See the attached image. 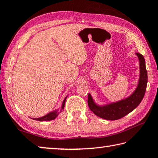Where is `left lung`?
<instances>
[{"instance_id":"obj_1","label":"left lung","mask_w":158,"mask_h":158,"mask_svg":"<svg viewBox=\"0 0 158 158\" xmlns=\"http://www.w3.org/2000/svg\"><path fill=\"white\" fill-rule=\"evenodd\" d=\"M136 54L137 55L139 60L140 65V77L137 89L132 93V95L125 100L103 106H98L95 104L91 95L89 93L88 105L89 109L96 116L106 120L115 121L126 116L140 104L145 95L148 76H147L145 59L143 56L139 53H137Z\"/></svg>"}]
</instances>
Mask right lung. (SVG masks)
<instances>
[{
    "label": "right lung",
    "mask_w": 158,
    "mask_h": 158,
    "mask_svg": "<svg viewBox=\"0 0 158 158\" xmlns=\"http://www.w3.org/2000/svg\"><path fill=\"white\" fill-rule=\"evenodd\" d=\"M65 100L66 98H65V100H63V105L61 106V109H64V106H65ZM59 112H58V111H55L53 112H51V113L47 114L46 116H44L43 117L41 118H33V120H36V121H52V120L55 119L58 116Z\"/></svg>",
    "instance_id": "1"
}]
</instances>
